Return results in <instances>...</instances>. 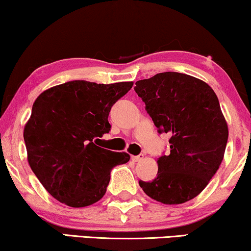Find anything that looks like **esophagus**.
I'll list each match as a JSON object with an SVG mask.
<instances>
[{
	"label": "esophagus",
	"mask_w": 251,
	"mask_h": 251,
	"mask_svg": "<svg viewBox=\"0 0 251 251\" xmlns=\"http://www.w3.org/2000/svg\"><path fill=\"white\" fill-rule=\"evenodd\" d=\"M143 159H144V154H143V153L139 154V156H133V157H132V160L135 161V162L141 161V160H143Z\"/></svg>",
	"instance_id": "1"
}]
</instances>
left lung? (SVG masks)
Listing matches in <instances>:
<instances>
[{"mask_svg":"<svg viewBox=\"0 0 251 251\" xmlns=\"http://www.w3.org/2000/svg\"><path fill=\"white\" fill-rule=\"evenodd\" d=\"M135 84L158 132L171 135V153L157 159V177L139 184L161 203H184L206 188L224 158L228 127L217 95L203 80L174 72Z\"/></svg>","mask_w":251,"mask_h":251,"instance_id":"1","label":"left lung"}]
</instances>
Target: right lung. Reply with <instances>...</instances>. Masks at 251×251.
<instances>
[{"label": "right lung", "instance_id": "right-lung-1", "mask_svg": "<svg viewBox=\"0 0 251 251\" xmlns=\"http://www.w3.org/2000/svg\"><path fill=\"white\" fill-rule=\"evenodd\" d=\"M133 82L73 80L42 92L24 128L27 160L44 189L60 202L80 208L107 191L110 172L129 154L99 147L108 116Z\"/></svg>", "mask_w": 251, "mask_h": 251}]
</instances>
